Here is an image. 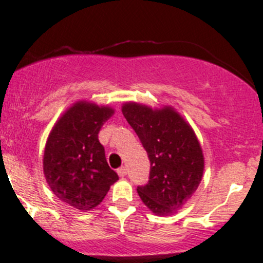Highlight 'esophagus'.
I'll return each mask as SVG.
<instances>
[{"mask_svg":"<svg viewBox=\"0 0 263 263\" xmlns=\"http://www.w3.org/2000/svg\"><path fill=\"white\" fill-rule=\"evenodd\" d=\"M117 174H119L120 177H125L126 174H127V168H126V167H120L119 170H117Z\"/></svg>","mask_w":263,"mask_h":263,"instance_id":"1","label":"esophagus"}]
</instances>
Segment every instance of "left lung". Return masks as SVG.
<instances>
[{"label": "left lung", "instance_id": "8db88e82", "mask_svg": "<svg viewBox=\"0 0 263 263\" xmlns=\"http://www.w3.org/2000/svg\"><path fill=\"white\" fill-rule=\"evenodd\" d=\"M122 114L151 162L149 180L137 186L138 195L156 215H171L192 198L203 178L204 156L197 136L171 106L126 102Z\"/></svg>", "mask_w": 263, "mask_h": 263}]
</instances>
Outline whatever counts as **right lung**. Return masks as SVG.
Returning <instances> with one entry per match:
<instances>
[{"label":"right lung","instance_id":"right-lung-1","mask_svg":"<svg viewBox=\"0 0 263 263\" xmlns=\"http://www.w3.org/2000/svg\"><path fill=\"white\" fill-rule=\"evenodd\" d=\"M110 106L78 101L57 121L44 148L43 172L55 197L85 211L102 201L119 179L108 167L99 132L114 115Z\"/></svg>","mask_w":263,"mask_h":263}]
</instances>
